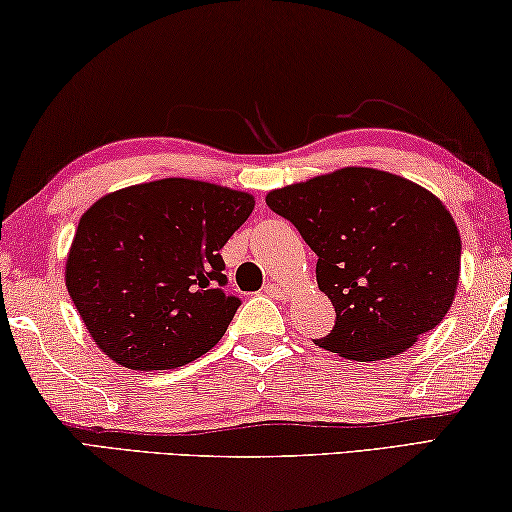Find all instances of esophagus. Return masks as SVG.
I'll use <instances>...</instances> for the list:
<instances>
[{"instance_id": "esophagus-1", "label": "esophagus", "mask_w": 512, "mask_h": 512, "mask_svg": "<svg viewBox=\"0 0 512 512\" xmlns=\"http://www.w3.org/2000/svg\"><path fill=\"white\" fill-rule=\"evenodd\" d=\"M264 291H266V294H269L271 298H275V300H282V298H287V291L282 289L280 285H266V287H264Z\"/></svg>"}]
</instances>
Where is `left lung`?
<instances>
[{
    "mask_svg": "<svg viewBox=\"0 0 512 512\" xmlns=\"http://www.w3.org/2000/svg\"><path fill=\"white\" fill-rule=\"evenodd\" d=\"M319 262L337 312L316 339L346 360L394 358L440 323L456 298L460 232L444 202L378 168L346 166L266 193Z\"/></svg>",
    "mask_w": 512,
    "mask_h": 512,
    "instance_id": "1",
    "label": "left lung"
}]
</instances>
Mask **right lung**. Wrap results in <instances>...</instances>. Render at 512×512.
I'll list each match as a JSON object with an SVG mask.
<instances>
[{
	"label": "right lung",
	"instance_id": "1",
	"mask_svg": "<svg viewBox=\"0 0 512 512\" xmlns=\"http://www.w3.org/2000/svg\"><path fill=\"white\" fill-rule=\"evenodd\" d=\"M255 198L184 177L102 196L79 218L66 287L88 335L139 371L189 364L221 342L239 298L227 296L221 248Z\"/></svg>",
	"mask_w": 512,
	"mask_h": 512
}]
</instances>
